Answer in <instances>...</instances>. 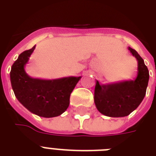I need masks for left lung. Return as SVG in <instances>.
<instances>
[{
    "instance_id": "obj_1",
    "label": "left lung",
    "mask_w": 156,
    "mask_h": 156,
    "mask_svg": "<svg viewBox=\"0 0 156 156\" xmlns=\"http://www.w3.org/2000/svg\"><path fill=\"white\" fill-rule=\"evenodd\" d=\"M138 61V73L133 80L100 84L96 81L94 101L100 113L110 117H123L134 111L143 101L149 81V71L143 59L128 48Z\"/></svg>"
}]
</instances>
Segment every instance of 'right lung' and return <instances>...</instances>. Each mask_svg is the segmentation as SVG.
Wrapping results in <instances>:
<instances>
[{"label":"right lung","mask_w":156,"mask_h":156,"mask_svg":"<svg viewBox=\"0 0 156 156\" xmlns=\"http://www.w3.org/2000/svg\"><path fill=\"white\" fill-rule=\"evenodd\" d=\"M35 46L24 51L13 64L10 82L16 98L30 112L42 117L58 116L69 104L71 92L82 77H66L57 79L33 78L25 71Z\"/></svg>","instance_id":"right-lung-1"}]
</instances>
